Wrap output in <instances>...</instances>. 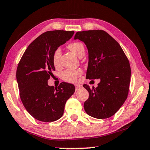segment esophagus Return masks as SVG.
Returning <instances> with one entry per match:
<instances>
[{"mask_svg": "<svg viewBox=\"0 0 150 150\" xmlns=\"http://www.w3.org/2000/svg\"><path fill=\"white\" fill-rule=\"evenodd\" d=\"M82 87H83L82 85H75V89H76V91L79 90V88H81Z\"/></svg>", "mask_w": 150, "mask_h": 150, "instance_id": "34e87169", "label": "esophagus"}]
</instances>
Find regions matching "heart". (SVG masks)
<instances>
[{
    "label": "heart",
    "mask_w": 150,
    "mask_h": 150,
    "mask_svg": "<svg viewBox=\"0 0 150 150\" xmlns=\"http://www.w3.org/2000/svg\"><path fill=\"white\" fill-rule=\"evenodd\" d=\"M68 49L79 57H82L85 54L84 45L81 42H72L67 45ZM62 55L60 49H56L53 54V63L55 67H58L60 63V57ZM82 71L80 69H67L62 73V77L63 81L69 83H76L78 78L82 75Z\"/></svg>",
    "instance_id": "b5f03b06"
}]
</instances>
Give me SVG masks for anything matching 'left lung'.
Wrapping results in <instances>:
<instances>
[{"mask_svg":"<svg viewBox=\"0 0 150 150\" xmlns=\"http://www.w3.org/2000/svg\"><path fill=\"white\" fill-rule=\"evenodd\" d=\"M74 39L84 42L88 49L86 78L100 80L96 88L83 85L89 93L85 110L96 118L111 117L128 97L131 77L128 58L120 44L104 30L77 32Z\"/></svg>","mask_w":150,"mask_h":150,"instance_id":"left-lung-1","label":"left lung"}]
</instances>
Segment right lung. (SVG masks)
I'll use <instances>...</instances> for the list:
<instances>
[{"mask_svg":"<svg viewBox=\"0 0 150 150\" xmlns=\"http://www.w3.org/2000/svg\"><path fill=\"white\" fill-rule=\"evenodd\" d=\"M74 31H47L35 39L18 65L16 79L22 104L38 120L50 122L63 116L65 105L75 92V86L62 82L57 87L47 81L55 71L54 51L71 38Z\"/></svg>","mask_w":150,"mask_h":150,"instance_id":"1","label":"right lung"}]
</instances>
